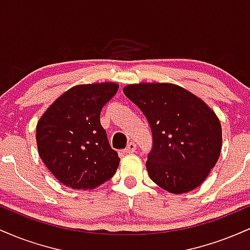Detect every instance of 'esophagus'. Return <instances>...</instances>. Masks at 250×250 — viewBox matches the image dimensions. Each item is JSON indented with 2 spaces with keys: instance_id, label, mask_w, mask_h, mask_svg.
<instances>
[{
  "instance_id": "34e87169",
  "label": "esophagus",
  "mask_w": 250,
  "mask_h": 250,
  "mask_svg": "<svg viewBox=\"0 0 250 250\" xmlns=\"http://www.w3.org/2000/svg\"><path fill=\"white\" fill-rule=\"evenodd\" d=\"M135 150H136V145H135L134 142H129L127 148L125 149V154H133V153H135Z\"/></svg>"
}]
</instances>
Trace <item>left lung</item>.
I'll list each match as a JSON object with an SVG mask.
<instances>
[{"mask_svg":"<svg viewBox=\"0 0 250 250\" xmlns=\"http://www.w3.org/2000/svg\"><path fill=\"white\" fill-rule=\"evenodd\" d=\"M150 125L153 147L146 162L150 179L173 194L199 187L216 165L222 129L202 100L171 83H140L123 89Z\"/></svg>","mask_w":250,"mask_h":250,"instance_id":"1","label":"left lung"}]
</instances>
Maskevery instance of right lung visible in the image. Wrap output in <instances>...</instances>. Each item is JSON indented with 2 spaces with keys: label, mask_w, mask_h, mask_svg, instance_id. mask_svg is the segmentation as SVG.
I'll return each mask as SVG.
<instances>
[{
  "label": "right lung",
  "mask_w": 250,
  "mask_h": 250,
  "mask_svg": "<svg viewBox=\"0 0 250 250\" xmlns=\"http://www.w3.org/2000/svg\"><path fill=\"white\" fill-rule=\"evenodd\" d=\"M116 83L70 88L47 109L36 127L40 157L60 182L94 189L113 177L120 157L100 123L103 105L117 93Z\"/></svg>",
  "instance_id": "right-lung-1"
}]
</instances>
